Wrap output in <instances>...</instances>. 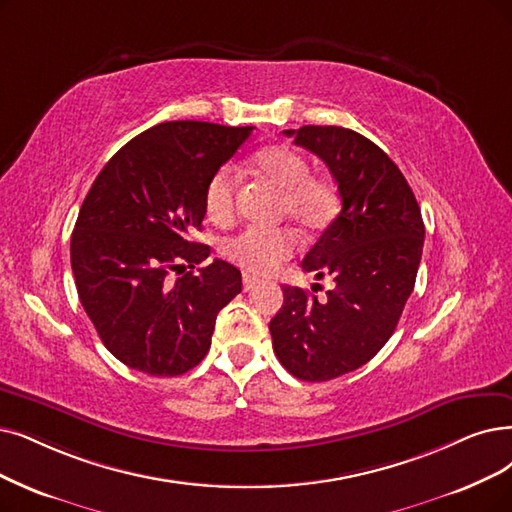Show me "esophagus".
I'll return each mask as SVG.
<instances>
[{
  "label": "esophagus",
  "instance_id": "34e87169",
  "mask_svg": "<svg viewBox=\"0 0 512 512\" xmlns=\"http://www.w3.org/2000/svg\"><path fill=\"white\" fill-rule=\"evenodd\" d=\"M256 285H258V279H256V277H252V275H243V290H245V292L254 290Z\"/></svg>",
  "mask_w": 512,
  "mask_h": 512
}]
</instances>
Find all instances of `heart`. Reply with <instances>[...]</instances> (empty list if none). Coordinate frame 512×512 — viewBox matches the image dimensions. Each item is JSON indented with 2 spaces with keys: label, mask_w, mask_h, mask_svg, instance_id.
<instances>
[{
  "label": "heart",
  "mask_w": 512,
  "mask_h": 512,
  "mask_svg": "<svg viewBox=\"0 0 512 512\" xmlns=\"http://www.w3.org/2000/svg\"><path fill=\"white\" fill-rule=\"evenodd\" d=\"M254 166L283 191L281 216H290L302 231H321L338 208V189L330 178L311 174V163L288 145L264 147ZM237 176L231 166L212 174L203 193L206 212L224 222L235 212ZM298 250V237L288 227H248L222 243V254L250 275H271Z\"/></svg>",
  "instance_id": "obj_1"
}]
</instances>
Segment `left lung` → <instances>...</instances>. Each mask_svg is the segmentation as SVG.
<instances>
[{
    "label": "left lung",
    "instance_id": "1",
    "mask_svg": "<svg viewBox=\"0 0 512 512\" xmlns=\"http://www.w3.org/2000/svg\"><path fill=\"white\" fill-rule=\"evenodd\" d=\"M285 134L330 168L342 208L302 260L334 288L317 300L285 285L269 330L285 370L325 382L365 365L393 336L416 283L424 222L405 176L370 138L338 126Z\"/></svg>",
    "mask_w": 512,
    "mask_h": 512
}]
</instances>
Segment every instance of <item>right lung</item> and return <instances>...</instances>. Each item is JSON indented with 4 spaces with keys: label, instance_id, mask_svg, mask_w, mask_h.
<instances>
[{
    "label": "right lung",
    "instance_id": "1",
    "mask_svg": "<svg viewBox=\"0 0 512 512\" xmlns=\"http://www.w3.org/2000/svg\"><path fill=\"white\" fill-rule=\"evenodd\" d=\"M166 121L121 147L90 187L71 235L81 306L107 351L149 376H180L208 355L214 323L241 273L189 241L206 216L208 180L252 134ZM174 270L178 278H174Z\"/></svg>",
    "mask_w": 512,
    "mask_h": 512
}]
</instances>
